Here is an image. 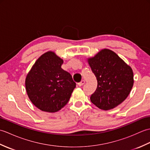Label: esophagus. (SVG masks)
Segmentation results:
<instances>
[{
  "label": "esophagus",
  "instance_id": "obj_1",
  "mask_svg": "<svg viewBox=\"0 0 150 150\" xmlns=\"http://www.w3.org/2000/svg\"><path fill=\"white\" fill-rule=\"evenodd\" d=\"M84 83H85V81L84 80H82L80 82H79L78 85L79 86H82L83 85Z\"/></svg>",
  "mask_w": 150,
  "mask_h": 150
}]
</instances>
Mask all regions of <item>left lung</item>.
<instances>
[{
    "instance_id": "1",
    "label": "left lung",
    "mask_w": 150,
    "mask_h": 150,
    "mask_svg": "<svg viewBox=\"0 0 150 150\" xmlns=\"http://www.w3.org/2000/svg\"><path fill=\"white\" fill-rule=\"evenodd\" d=\"M88 61L97 80V87L90 100L97 107L109 110L121 104L133 85L131 67L113 51L104 49Z\"/></svg>"
}]
</instances>
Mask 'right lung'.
Returning <instances> with one entry per match:
<instances>
[{
  "label": "right lung",
  "mask_w": 150,
  "mask_h": 150,
  "mask_svg": "<svg viewBox=\"0 0 150 150\" xmlns=\"http://www.w3.org/2000/svg\"><path fill=\"white\" fill-rule=\"evenodd\" d=\"M63 60L47 52L37 60L25 81L28 97L35 106L46 112L61 110L76 87L71 74L61 68Z\"/></svg>",
  "instance_id": "add662e5"
}]
</instances>
